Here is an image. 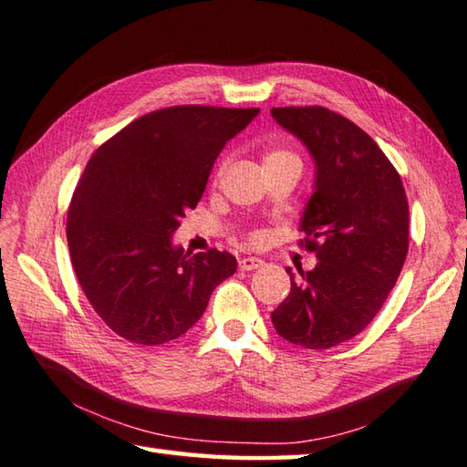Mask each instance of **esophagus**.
<instances>
[{
    "label": "esophagus",
    "instance_id": "1",
    "mask_svg": "<svg viewBox=\"0 0 467 467\" xmlns=\"http://www.w3.org/2000/svg\"><path fill=\"white\" fill-rule=\"evenodd\" d=\"M265 263L261 259H256V256H244V259L239 261V269L241 271H254V269H261Z\"/></svg>",
    "mask_w": 467,
    "mask_h": 467
}]
</instances>
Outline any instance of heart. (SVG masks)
Here are the masks:
<instances>
[{
	"label": "heart",
	"instance_id": "obj_1",
	"mask_svg": "<svg viewBox=\"0 0 467 467\" xmlns=\"http://www.w3.org/2000/svg\"><path fill=\"white\" fill-rule=\"evenodd\" d=\"M279 158H299V156H296V154L291 152V150H283V148H275V150L266 152L265 162H266V161H279ZM256 241H259V234L253 233V234L249 236V243H256Z\"/></svg>",
	"mask_w": 467,
	"mask_h": 467
}]
</instances>
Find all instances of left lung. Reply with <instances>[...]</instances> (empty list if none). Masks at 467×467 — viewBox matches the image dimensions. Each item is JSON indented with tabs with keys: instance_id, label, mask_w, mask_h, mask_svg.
I'll list each match as a JSON object with an SVG mask.
<instances>
[{
	"instance_id": "left-lung-1",
	"label": "left lung",
	"mask_w": 467,
	"mask_h": 467,
	"mask_svg": "<svg viewBox=\"0 0 467 467\" xmlns=\"http://www.w3.org/2000/svg\"><path fill=\"white\" fill-rule=\"evenodd\" d=\"M317 164L301 246L313 271L291 275V293L271 313L276 333L305 349H329L359 335L379 313L410 246V204L400 172L373 138L323 106L273 108Z\"/></svg>"
}]
</instances>
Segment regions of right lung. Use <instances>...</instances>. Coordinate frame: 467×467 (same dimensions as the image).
Instances as JSON below:
<instances>
[{
    "label": "right lung",
    "mask_w": 467,
    "mask_h": 467,
    "mask_svg": "<svg viewBox=\"0 0 467 467\" xmlns=\"http://www.w3.org/2000/svg\"><path fill=\"white\" fill-rule=\"evenodd\" d=\"M259 108L171 106L136 118L92 154L67 208L78 281L98 317L138 345H162L201 319L236 271L226 251H184L172 233L201 201L216 156Z\"/></svg>",
    "instance_id": "add662e5"
}]
</instances>
